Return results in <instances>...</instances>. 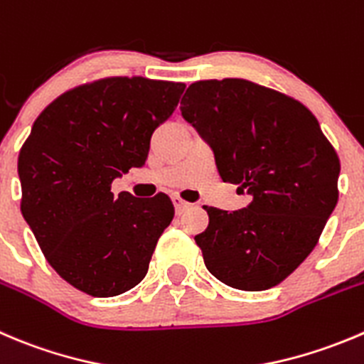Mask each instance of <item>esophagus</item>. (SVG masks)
<instances>
[{"instance_id": "esophagus-1", "label": "esophagus", "mask_w": 364, "mask_h": 364, "mask_svg": "<svg viewBox=\"0 0 364 364\" xmlns=\"http://www.w3.org/2000/svg\"><path fill=\"white\" fill-rule=\"evenodd\" d=\"M172 203H174V208H176V213H183V211L186 210V208H190L192 204L186 203L185 199H181V197H172Z\"/></svg>"}]
</instances>
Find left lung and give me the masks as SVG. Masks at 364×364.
Wrapping results in <instances>:
<instances>
[{
	"label": "left lung",
	"instance_id": "8db88e82",
	"mask_svg": "<svg viewBox=\"0 0 364 364\" xmlns=\"http://www.w3.org/2000/svg\"><path fill=\"white\" fill-rule=\"evenodd\" d=\"M181 114L215 153L222 181L252 197L243 210L203 206L196 236L220 283L263 291L311 254L338 203L340 158L315 115L294 97L240 77L196 81Z\"/></svg>",
	"mask_w": 364,
	"mask_h": 364
}]
</instances>
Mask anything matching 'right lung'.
<instances>
[{
  "instance_id": "right-lung-1",
  "label": "right lung",
  "mask_w": 364,
  "mask_h": 364,
  "mask_svg": "<svg viewBox=\"0 0 364 364\" xmlns=\"http://www.w3.org/2000/svg\"><path fill=\"white\" fill-rule=\"evenodd\" d=\"M185 83L112 76L77 85L42 110L17 161L21 213L63 281L115 297L146 277L158 238L174 218L165 193H112L142 167L151 135L178 107Z\"/></svg>"
}]
</instances>
